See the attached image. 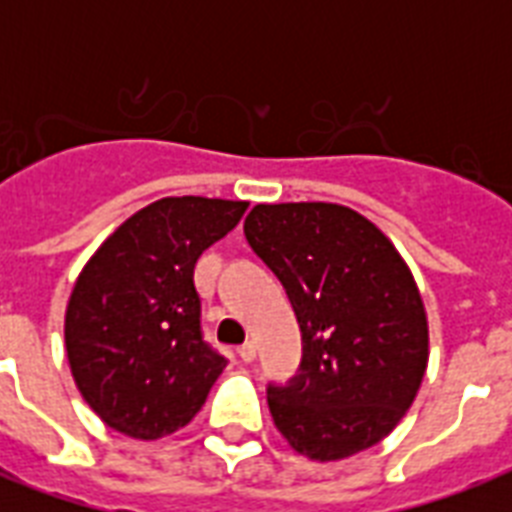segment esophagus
Listing matches in <instances>:
<instances>
[{"instance_id": "esophagus-1", "label": "esophagus", "mask_w": 512, "mask_h": 512, "mask_svg": "<svg viewBox=\"0 0 512 512\" xmlns=\"http://www.w3.org/2000/svg\"><path fill=\"white\" fill-rule=\"evenodd\" d=\"M236 353H239V358L244 361V364L255 361V353H257L255 342H244V345H239V350H236Z\"/></svg>"}]
</instances>
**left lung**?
Masks as SVG:
<instances>
[{
    "mask_svg": "<svg viewBox=\"0 0 512 512\" xmlns=\"http://www.w3.org/2000/svg\"><path fill=\"white\" fill-rule=\"evenodd\" d=\"M244 236L295 308L303 361L268 382L279 433L311 460L364 452L396 428L428 366L412 273L364 215L327 201L257 204Z\"/></svg>",
    "mask_w": 512,
    "mask_h": 512,
    "instance_id": "8db88e82",
    "label": "left lung"
}]
</instances>
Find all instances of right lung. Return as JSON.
I'll return each mask as SVG.
<instances>
[{"label": "right lung", "mask_w": 512, "mask_h": 512, "mask_svg": "<svg viewBox=\"0 0 512 512\" xmlns=\"http://www.w3.org/2000/svg\"><path fill=\"white\" fill-rule=\"evenodd\" d=\"M244 212L247 201L159 199L84 265L66 308L68 364L108 428L154 441L204 406L228 358L204 340L193 268Z\"/></svg>", "instance_id": "1"}]
</instances>
